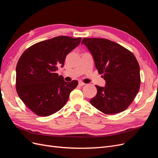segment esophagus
<instances>
[{"mask_svg": "<svg viewBox=\"0 0 158 158\" xmlns=\"http://www.w3.org/2000/svg\"><path fill=\"white\" fill-rule=\"evenodd\" d=\"M85 85V83H84L83 82H82V81H79V85L80 86H84Z\"/></svg>", "mask_w": 158, "mask_h": 158, "instance_id": "34e87169", "label": "esophagus"}]
</instances>
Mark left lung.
Segmentation results:
<instances>
[{"label":"left lung","instance_id":"1","mask_svg":"<svg viewBox=\"0 0 158 158\" xmlns=\"http://www.w3.org/2000/svg\"><path fill=\"white\" fill-rule=\"evenodd\" d=\"M81 43L92 54L98 73L106 82L104 87L96 85L97 94L90 104L105 114L125 110L140 85V66L135 55L108 39L84 38Z\"/></svg>","mask_w":158,"mask_h":158}]
</instances>
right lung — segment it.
<instances>
[{"label": "right lung", "instance_id": "right-lung-1", "mask_svg": "<svg viewBox=\"0 0 158 158\" xmlns=\"http://www.w3.org/2000/svg\"><path fill=\"white\" fill-rule=\"evenodd\" d=\"M81 38L58 36L29 47L16 65L17 93L29 109L39 116L52 115L62 109L78 81L68 83L56 71Z\"/></svg>", "mask_w": 158, "mask_h": 158}]
</instances>
